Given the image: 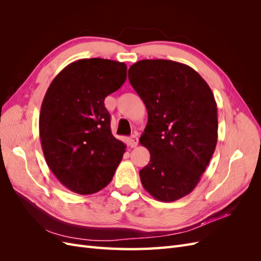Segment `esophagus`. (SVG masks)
<instances>
[{"label": "esophagus", "instance_id": "obj_1", "mask_svg": "<svg viewBox=\"0 0 261 261\" xmlns=\"http://www.w3.org/2000/svg\"><path fill=\"white\" fill-rule=\"evenodd\" d=\"M138 137H137V135H133L132 137H130V145H132V147H137V145H138Z\"/></svg>", "mask_w": 261, "mask_h": 261}]
</instances>
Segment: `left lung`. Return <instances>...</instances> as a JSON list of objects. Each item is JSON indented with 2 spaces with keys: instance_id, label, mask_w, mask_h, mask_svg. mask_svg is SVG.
<instances>
[{
  "instance_id": "1",
  "label": "left lung",
  "mask_w": 261,
  "mask_h": 261,
  "mask_svg": "<svg viewBox=\"0 0 261 261\" xmlns=\"http://www.w3.org/2000/svg\"><path fill=\"white\" fill-rule=\"evenodd\" d=\"M128 80L148 112L139 141L150 161L139 171L141 184L156 200L175 201L197 186L215 152V97L195 69L170 60L138 61Z\"/></svg>"
}]
</instances>
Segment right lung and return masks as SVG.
Masks as SVG:
<instances>
[{
  "mask_svg": "<svg viewBox=\"0 0 261 261\" xmlns=\"http://www.w3.org/2000/svg\"><path fill=\"white\" fill-rule=\"evenodd\" d=\"M126 76L125 63L83 59L62 69L46 90L39 117L42 151L69 191L90 195L113 178L126 146L112 135L105 99Z\"/></svg>",
  "mask_w": 261,
  "mask_h": 261,
  "instance_id": "add662e5",
  "label": "right lung"
}]
</instances>
